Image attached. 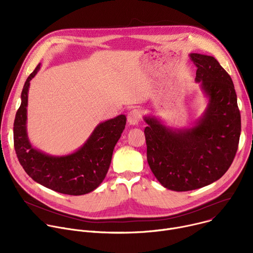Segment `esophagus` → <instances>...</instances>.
Masks as SVG:
<instances>
[{
	"label": "esophagus",
	"mask_w": 253,
	"mask_h": 253,
	"mask_svg": "<svg viewBox=\"0 0 253 253\" xmlns=\"http://www.w3.org/2000/svg\"><path fill=\"white\" fill-rule=\"evenodd\" d=\"M141 117H142V114L139 109H132L128 113L127 121L130 125H137L139 123V121L141 120Z\"/></svg>",
	"instance_id": "obj_1"
}]
</instances>
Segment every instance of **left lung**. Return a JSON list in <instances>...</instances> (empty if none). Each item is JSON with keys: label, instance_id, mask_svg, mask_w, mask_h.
<instances>
[{"label": "left lung", "instance_id": "1", "mask_svg": "<svg viewBox=\"0 0 253 253\" xmlns=\"http://www.w3.org/2000/svg\"><path fill=\"white\" fill-rule=\"evenodd\" d=\"M196 82L209 98L207 109L190 129L173 130L155 117H144L147 161L167 189L189 191L221 178L239 143L241 120L231 77L212 56L191 53Z\"/></svg>", "mask_w": 253, "mask_h": 253}]
</instances>
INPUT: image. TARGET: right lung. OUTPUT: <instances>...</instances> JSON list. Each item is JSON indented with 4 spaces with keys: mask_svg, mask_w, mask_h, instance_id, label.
I'll use <instances>...</instances> for the list:
<instances>
[{
    "mask_svg": "<svg viewBox=\"0 0 253 253\" xmlns=\"http://www.w3.org/2000/svg\"><path fill=\"white\" fill-rule=\"evenodd\" d=\"M39 64L25 82L21 106L14 122V146L20 164L37 183L56 192L83 195L96 189L109 169L116 143L126 125L119 115L100 123L84 145L66 156H51L35 149L27 135V105L30 81L40 70Z\"/></svg>",
    "mask_w": 253,
    "mask_h": 253,
    "instance_id": "right-lung-1",
    "label": "right lung"
}]
</instances>
